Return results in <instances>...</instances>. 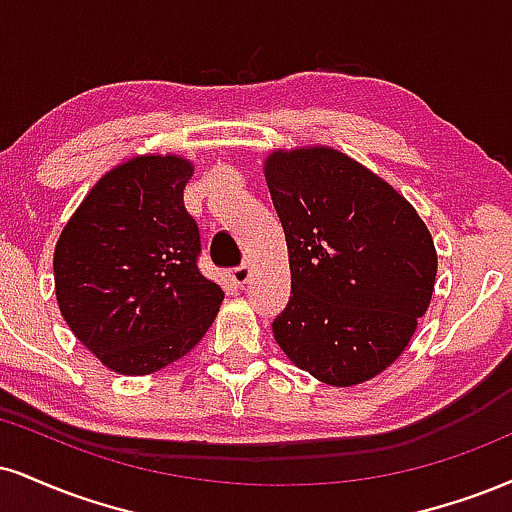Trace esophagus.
Instances as JSON below:
<instances>
[{
	"instance_id": "34e87169",
	"label": "esophagus",
	"mask_w": 512,
	"mask_h": 512,
	"mask_svg": "<svg viewBox=\"0 0 512 512\" xmlns=\"http://www.w3.org/2000/svg\"><path fill=\"white\" fill-rule=\"evenodd\" d=\"M229 276H231V281L236 283V286H245V283H248V279H250V267H248V264H240V267L231 269Z\"/></svg>"
}]
</instances>
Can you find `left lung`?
<instances>
[{
	"label": "left lung",
	"mask_w": 512,
	"mask_h": 512,
	"mask_svg": "<svg viewBox=\"0 0 512 512\" xmlns=\"http://www.w3.org/2000/svg\"><path fill=\"white\" fill-rule=\"evenodd\" d=\"M264 178L291 264L276 343L329 386L377 377L432 303L439 262L427 224L384 178L334 147L274 150Z\"/></svg>",
	"instance_id": "obj_1"
}]
</instances>
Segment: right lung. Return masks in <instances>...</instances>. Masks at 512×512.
Returning a JSON list of instances; mask_svg holds the SVG:
<instances>
[{
	"instance_id": "obj_1",
	"label": "right lung",
	"mask_w": 512,
	"mask_h": 512,
	"mask_svg": "<svg viewBox=\"0 0 512 512\" xmlns=\"http://www.w3.org/2000/svg\"><path fill=\"white\" fill-rule=\"evenodd\" d=\"M193 162L138 155L80 202L54 248L61 317L104 367L143 377L190 353L224 291L197 269L200 231L183 205Z\"/></svg>"
}]
</instances>
